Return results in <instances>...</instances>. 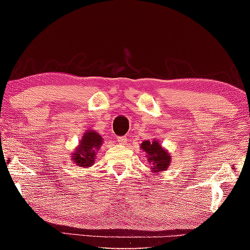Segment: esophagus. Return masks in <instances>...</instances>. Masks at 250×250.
<instances>
[{"mask_svg":"<svg viewBox=\"0 0 250 250\" xmlns=\"http://www.w3.org/2000/svg\"><path fill=\"white\" fill-rule=\"evenodd\" d=\"M117 141L119 142V143H121V145H125L126 137H118V138H117Z\"/></svg>","mask_w":250,"mask_h":250,"instance_id":"34e87169","label":"esophagus"}]
</instances>
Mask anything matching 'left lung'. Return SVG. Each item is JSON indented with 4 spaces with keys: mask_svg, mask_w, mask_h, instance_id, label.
Instances as JSON below:
<instances>
[{
    "mask_svg": "<svg viewBox=\"0 0 250 250\" xmlns=\"http://www.w3.org/2000/svg\"><path fill=\"white\" fill-rule=\"evenodd\" d=\"M141 149L146 151L147 154V160L153 163L152 170L154 173H159L166 171L171 161V155H168L167 152L163 149L158 141H145L141 145Z\"/></svg>",
    "mask_w": 250,
    "mask_h": 250,
    "instance_id": "obj_1",
    "label": "left lung"
}]
</instances>
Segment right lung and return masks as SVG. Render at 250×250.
Returning a JSON list of instances; mask_svg holds the SVG:
<instances>
[{
    "mask_svg": "<svg viewBox=\"0 0 250 250\" xmlns=\"http://www.w3.org/2000/svg\"><path fill=\"white\" fill-rule=\"evenodd\" d=\"M101 143H103V138L99 133L95 131H88L80 140V145L73 155V162H76L77 166L82 167L92 166V163L95 162L96 150L99 149Z\"/></svg>",
    "mask_w": 250,
    "mask_h": 250,
    "instance_id": "add662e5",
    "label": "right lung"
}]
</instances>
